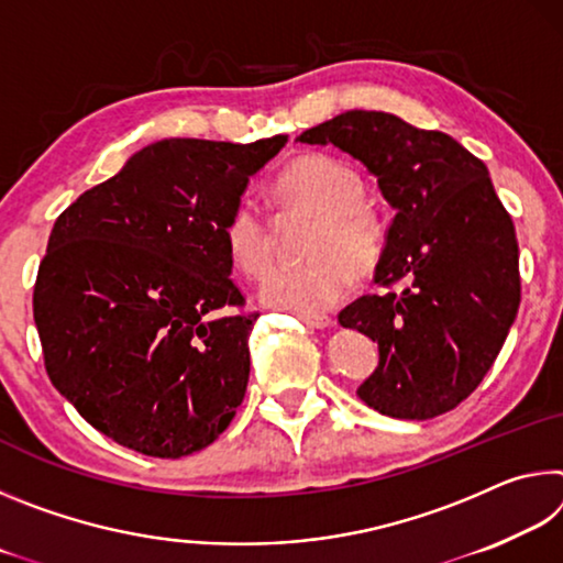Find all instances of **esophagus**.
I'll return each instance as SVG.
<instances>
[{"label":"esophagus","instance_id":"1","mask_svg":"<svg viewBox=\"0 0 563 563\" xmlns=\"http://www.w3.org/2000/svg\"><path fill=\"white\" fill-rule=\"evenodd\" d=\"M300 320L312 330H325L332 325V318L328 316H300Z\"/></svg>","mask_w":563,"mask_h":563}]
</instances>
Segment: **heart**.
I'll use <instances>...</instances> for the list:
<instances>
[{
    "label": "heart",
    "instance_id": "heart-1",
    "mask_svg": "<svg viewBox=\"0 0 563 563\" xmlns=\"http://www.w3.org/2000/svg\"><path fill=\"white\" fill-rule=\"evenodd\" d=\"M273 198L285 211L318 216L300 268H278L261 288L271 308L318 316L338 305L360 278L375 273L387 245V225L365 203V178L345 158L300 154L273 180ZM225 253L247 278H261L273 263V228L258 203L243 198L223 223Z\"/></svg>",
    "mask_w": 563,
    "mask_h": 563
}]
</instances>
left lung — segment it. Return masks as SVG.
<instances>
[{"label":"left lung","mask_w":563,"mask_h":563,"mask_svg":"<svg viewBox=\"0 0 563 563\" xmlns=\"http://www.w3.org/2000/svg\"><path fill=\"white\" fill-rule=\"evenodd\" d=\"M298 141L357 158L395 208L375 268L387 290L338 316L379 350L360 399L397 419L450 412L489 373L521 300L517 233L487 166L385 111H345Z\"/></svg>","instance_id":"left-lung-1"}]
</instances>
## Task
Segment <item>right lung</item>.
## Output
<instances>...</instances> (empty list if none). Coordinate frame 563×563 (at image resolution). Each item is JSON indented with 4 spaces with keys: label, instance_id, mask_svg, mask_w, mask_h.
<instances>
[{
    "label": "right lung",
    "instance_id": "obj_1",
    "mask_svg": "<svg viewBox=\"0 0 563 563\" xmlns=\"http://www.w3.org/2000/svg\"><path fill=\"white\" fill-rule=\"evenodd\" d=\"M285 141H156L56 218L34 285L46 375L113 442L178 460L235 417L258 312H238L223 223Z\"/></svg>",
    "mask_w": 563,
    "mask_h": 563
}]
</instances>
